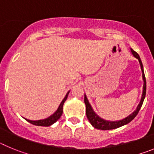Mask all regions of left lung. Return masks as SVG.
Wrapping results in <instances>:
<instances>
[{"mask_svg":"<svg viewBox=\"0 0 154 154\" xmlns=\"http://www.w3.org/2000/svg\"><path fill=\"white\" fill-rule=\"evenodd\" d=\"M132 54L133 55V56L137 58V59L140 62V67L141 70H142L143 72V95L142 98H141L140 103L138 105L137 109L134 111L132 114H130L129 116H127L125 119H122V120L119 121H115V122H111V121H107L104 120V119H101V118L98 116L95 112H94L93 109L91 107L90 104H89L88 99H87L86 96L85 95V98H84V102H85V106H86V116L89 119V121L90 122L91 124L92 125V126L96 128V129H98V130H113V129H116V128H119L122 126H124V125L127 124V123H130L132 120H133L134 118L137 116V115L138 114L139 111L140 109L141 106H142L143 103V100L145 99V96H146V78H145V75H144L143 72V66L142 62H141V59L139 56V55L134 50H133L131 48Z\"/></svg>","mask_w":154,"mask_h":154,"instance_id":"8db88e82","label":"left lung"}]
</instances>
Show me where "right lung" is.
Returning a JSON list of instances; mask_svg holds the SVG:
<instances>
[{
	"instance_id": "right-lung-1",
	"label": "right lung",
	"mask_w": 154,
	"mask_h": 154,
	"mask_svg": "<svg viewBox=\"0 0 154 154\" xmlns=\"http://www.w3.org/2000/svg\"><path fill=\"white\" fill-rule=\"evenodd\" d=\"M69 92L66 94V96L64 98V99L62 101L61 104L59 105V106H58V109H57L56 112L55 113L51 115V116H49L48 118L45 119H42V120H36V121H33V120H29V119H26L28 122H29L30 123L33 125H36V126H49L51 125H52L53 123H55L57 120H58L59 118L61 117V116L62 115V109H63V105L65 103V100L67 99L68 98V95H69Z\"/></svg>"
}]
</instances>
